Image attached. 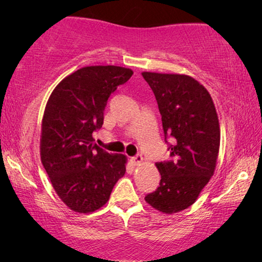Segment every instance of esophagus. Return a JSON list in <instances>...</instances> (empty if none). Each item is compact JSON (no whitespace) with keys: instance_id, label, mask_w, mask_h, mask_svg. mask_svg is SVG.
Listing matches in <instances>:
<instances>
[{"instance_id":"obj_1","label":"esophagus","mask_w":262,"mask_h":262,"mask_svg":"<svg viewBox=\"0 0 262 262\" xmlns=\"http://www.w3.org/2000/svg\"><path fill=\"white\" fill-rule=\"evenodd\" d=\"M132 162L135 163V166H138V164H141L143 162V156L139 155V154H137V155L132 157Z\"/></svg>"}]
</instances>
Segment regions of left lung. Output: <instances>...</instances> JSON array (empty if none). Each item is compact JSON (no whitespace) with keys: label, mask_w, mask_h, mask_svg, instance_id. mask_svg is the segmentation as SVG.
I'll return each instance as SVG.
<instances>
[{"label":"left lung","mask_w":262,"mask_h":262,"mask_svg":"<svg viewBox=\"0 0 262 262\" xmlns=\"http://www.w3.org/2000/svg\"><path fill=\"white\" fill-rule=\"evenodd\" d=\"M142 75L156 98L170 151L169 160L156 163L160 186L145 202L161 212L175 213L191 206L213 175L221 142L217 112L209 92L191 76Z\"/></svg>","instance_id":"left-lung-1"}]
</instances>
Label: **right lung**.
<instances>
[{
    "label": "right lung",
    "instance_id": "add662e5",
    "mask_svg": "<svg viewBox=\"0 0 262 262\" xmlns=\"http://www.w3.org/2000/svg\"><path fill=\"white\" fill-rule=\"evenodd\" d=\"M134 74L116 66L78 69L53 89L41 125V163L62 202L88 213L108 202L126 168V156L107 152L94 143L107 100Z\"/></svg>",
    "mask_w": 262,
    "mask_h": 262
}]
</instances>
